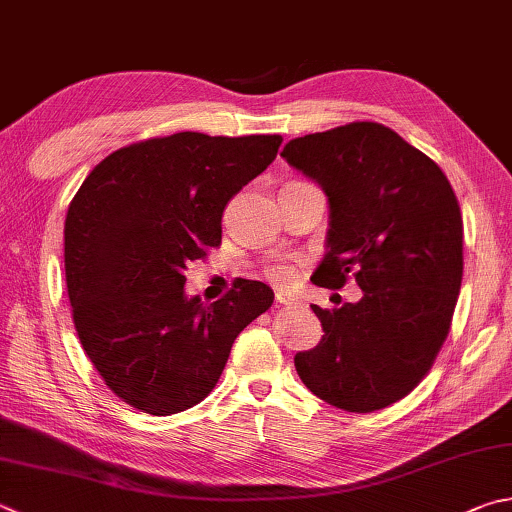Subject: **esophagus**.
Here are the masks:
<instances>
[{
	"label": "esophagus",
	"mask_w": 512,
	"mask_h": 512,
	"mask_svg": "<svg viewBox=\"0 0 512 512\" xmlns=\"http://www.w3.org/2000/svg\"><path fill=\"white\" fill-rule=\"evenodd\" d=\"M275 300H277V302H280L282 306H300V304H302L300 300H297V297H295V295H291V293H286V291H277V293H275Z\"/></svg>",
	"instance_id": "34e87169"
}]
</instances>
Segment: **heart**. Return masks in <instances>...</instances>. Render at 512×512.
Instances as JSON below:
<instances>
[{
  "mask_svg": "<svg viewBox=\"0 0 512 512\" xmlns=\"http://www.w3.org/2000/svg\"><path fill=\"white\" fill-rule=\"evenodd\" d=\"M266 277L271 282H275V284H286V282H291L293 280V275H295V266L291 264V262H273V264H268L266 266Z\"/></svg>",
  "mask_w": 512,
  "mask_h": 512,
  "instance_id": "obj_1",
  "label": "heart"
}]
</instances>
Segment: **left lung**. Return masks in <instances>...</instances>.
I'll list each match as a JSON object with an SVG mask.
<instances>
[{"label":"left lung","instance_id":"8db88e82","mask_svg":"<svg viewBox=\"0 0 512 512\" xmlns=\"http://www.w3.org/2000/svg\"><path fill=\"white\" fill-rule=\"evenodd\" d=\"M282 159L327 194V255L311 280L358 302L324 311L320 345L295 356L324 403L374 412L401 401L432 367L457 304L463 221L441 167L378 123L293 138Z\"/></svg>","mask_w":512,"mask_h":512}]
</instances>
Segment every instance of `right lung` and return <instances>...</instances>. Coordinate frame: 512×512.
Returning <instances> with one entry per match:
<instances>
[{"instance_id": "add662e5", "label": "right lung", "mask_w": 512, "mask_h": 512, "mask_svg": "<svg viewBox=\"0 0 512 512\" xmlns=\"http://www.w3.org/2000/svg\"><path fill=\"white\" fill-rule=\"evenodd\" d=\"M282 136L181 132L100 161L64 221V271L82 349L136 410L170 416L217 385L232 342L273 304V288L239 280L206 304L185 271L221 244L228 201L262 174Z\"/></svg>"}]
</instances>
